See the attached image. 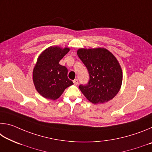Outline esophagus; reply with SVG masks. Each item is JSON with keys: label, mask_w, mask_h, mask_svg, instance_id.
<instances>
[{"label": "esophagus", "mask_w": 152, "mask_h": 152, "mask_svg": "<svg viewBox=\"0 0 152 152\" xmlns=\"http://www.w3.org/2000/svg\"><path fill=\"white\" fill-rule=\"evenodd\" d=\"M73 82H74V85H78V79L77 78H76L75 80H73Z\"/></svg>", "instance_id": "esophagus-1"}]
</instances>
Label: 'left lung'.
Instances as JSON below:
<instances>
[{
	"instance_id": "left-lung-1",
	"label": "left lung",
	"mask_w": 152,
	"mask_h": 152,
	"mask_svg": "<svg viewBox=\"0 0 152 152\" xmlns=\"http://www.w3.org/2000/svg\"><path fill=\"white\" fill-rule=\"evenodd\" d=\"M77 54L90 76L86 85L79 86L84 96L95 104L113 99L120 91L123 81L121 67L115 56L104 48H80Z\"/></svg>"
}]
</instances>
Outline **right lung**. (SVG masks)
Returning <instances> with one entry per match:
<instances>
[{"label": "right lung", "instance_id": "1", "mask_svg": "<svg viewBox=\"0 0 152 152\" xmlns=\"http://www.w3.org/2000/svg\"><path fill=\"white\" fill-rule=\"evenodd\" d=\"M69 48L50 46L37 58L33 70L36 91L47 99H58L73 82L68 78V69L59 62L70 51Z\"/></svg>", "mask_w": 152, "mask_h": 152}]
</instances>
